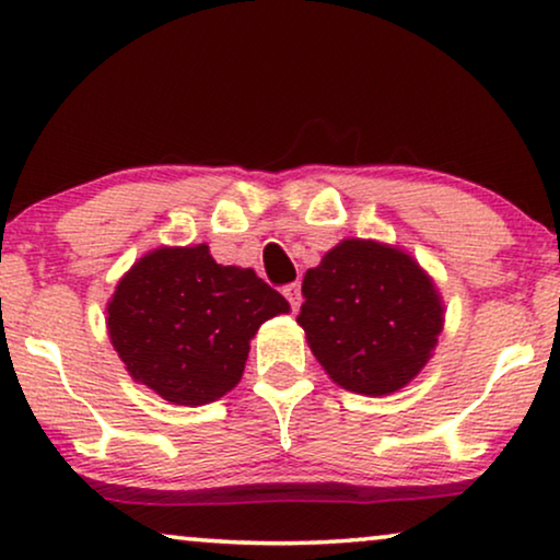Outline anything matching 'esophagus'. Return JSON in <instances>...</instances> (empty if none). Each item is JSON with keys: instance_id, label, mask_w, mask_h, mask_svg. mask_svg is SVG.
<instances>
[{"instance_id": "obj_1", "label": "esophagus", "mask_w": 560, "mask_h": 560, "mask_svg": "<svg viewBox=\"0 0 560 560\" xmlns=\"http://www.w3.org/2000/svg\"><path fill=\"white\" fill-rule=\"evenodd\" d=\"M282 295L288 298L290 308L298 311V306H301V285H298V282H290V285L282 288Z\"/></svg>"}]
</instances>
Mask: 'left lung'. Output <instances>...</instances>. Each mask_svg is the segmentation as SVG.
Wrapping results in <instances>:
<instances>
[{
	"mask_svg": "<svg viewBox=\"0 0 560 560\" xmlns=\"http://www.w3.org/2000/svg\"><path fill=\"white\" fill-rule=\"evenodd\" d=\"M298 324L334 383L394 394L430 360L442 329L432 280L409 254L347 238L303 278Z\"/></svg>",
	"mask_w": 560,
	"mask_h": 560,
	"instance_id": "1",
	"label": "left lung"
}]
</instances>
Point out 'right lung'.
<instances>
[{
	"mask_svg": "<svg viewBox=\"0 0 560 560\" xmlns=\"http://www.w3.org/2000/svg\"><path fill=\"white\" fill-rule=\"evenodd\" d=\"M288 308L254 270L215 265L198 244L138 259L107 303V331L136 381L202 406L236 386L259 324Z\"/></svg>",
	"mask_w": 560,
	"mask_h": 560,
	"instance_id": "right-lung-1",
	"label": "right lung"
}]
</instances>
